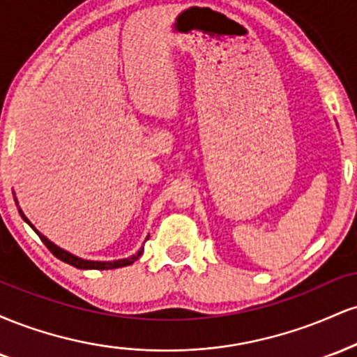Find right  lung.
I'll use <instances>...</instances> for the list:
<instances>
[{
    "instance_id": "obj_1",
    "label": "right lung",
    "mask_w": 357,
    "mask_h": 357,
    "mask_svg": "<svg viewBox=\"0 0 357 357\" xmlns=\"http://www.w3.org/2000/svg\"><path fill=\"white\" fill-rule=\"evenodd\" d=\"M20 213H22V210H20ZM22 216H23V220L26 221L28 225H30V221L24 218L23 213H22ZM30 227L33 228V225H30ZM33 230H35V228H33ZM35 231H36V230H35ZM36 233H38V231H36ZM38 236H40V240H42L43 243H45V247L50 250V252H52L53 255H55L56 258H59V260L65 261V264H68V265H72V267L84 268V270H90V268H93V270H112V268L127 267V265L134 264V261H136L137 258L142 255V250H144V248H141V250H139V252L136 253V255H132L130 258H124V260H117V261H90V260H84V258H79V257L72 255V253L65 252V250L59 248V247H56V245H53L50 240L45 238L42 233H38Z\"/></svg>"
}]
</instances>
